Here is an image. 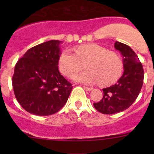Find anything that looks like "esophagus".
<instances>
[{
	"mask_svg": "<svg viewBox=\"0 0 154 154\" xmlns=\"http://www.w3.org/2000/svg\"><path fill=\"white\" fill-rule=\"evenodd\" d=\"M83 88H84L86 91H91V90L93 89V88H91V87H87V86H83Z\"/></svg>",
	"mask_w": 154,
	"mask_h": 154,
	"instance_id": "obj_1",
	"label": "esophagus"
}]
</instances>
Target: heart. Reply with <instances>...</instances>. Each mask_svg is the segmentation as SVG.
<instances>
[{
	"label": "heart",
	"mask_w": 154,
	"mask_h": 154,
	"mask_svg": "<svg viewBox=\"0 0 154 154\" xmlns=\"http://www.w3.org/2000/svg\"><path fill=\"white\" fill-rule=\"evenodd\" d=\"M74 80L85 84L97 83L100 86L112 84L121 77L124 69V62L118 53L109 51L106 48L96 44L84 45L75 50V54L66 50L59 60L60 71L68 78H72L83 69Z\"/></svg>",
	"instance_id": "obj_1"
}]
</instances>
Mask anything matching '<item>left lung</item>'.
<instances>
[{"label": "left lung", "instance_id": "1", "mask_svg": "<svg viewBox=\"0 0 154 154\" xmlns=\"http://www.w3.org/2000/svg\"><path fill=\"white\" fill-rule=\"evenodd\" d=\"M115 48L123 56L125 71L117 83L103 88L101 100L94 103V108L103 114H115L129 108L137 98L143 85V67L136 53L119 42L115 43Z\"/></svg>", "mask_w": 154, "mask_h": 154}]
</instances>
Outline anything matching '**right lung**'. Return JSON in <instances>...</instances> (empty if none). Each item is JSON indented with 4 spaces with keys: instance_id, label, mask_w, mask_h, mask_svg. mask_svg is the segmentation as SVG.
I'll return each instance as SVG.
<instances>
[{
    "instance_id": "right-lung-1",
    "label": "right lung",
    "mask_w": 154,
    "mask_h": 154,
    "mask_svg": "<svg viewBox=\"0 0 154 154\" xmlns=\"http://www.w3.org/2000/svg\"><path fill=\"white\" fill-rule=\"evenodd\" d=\"M62 42L51 40L29 49L15 66L12 87L17 100L27 112L50 116L60 111L72 84L60 73Z\"/></svg>"
}]
</instances>
